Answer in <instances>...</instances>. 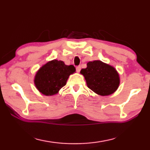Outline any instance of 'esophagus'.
Here are the masks:
<instances>
[{
    "mask_svg": "<svg viewBox=\"0 0 150 150\" xmlns=\"http://www.w3.org/2000/svg\"><path fill=\"white\" fill-rule=\"evenodd\" d=\"M81 66L80 65H79V66H77V67H76V70H77V72H79L80 71V70H81Z\"/></svg>",
    "mask_w": 150,
    "mask_h": 150,
    "instance_id": "obj_1",
    "label": "esophagus"
}]
</instances>
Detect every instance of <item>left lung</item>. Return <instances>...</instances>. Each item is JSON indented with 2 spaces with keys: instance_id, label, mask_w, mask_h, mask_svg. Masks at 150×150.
<instances>
[{
  "instance_id": "8db88e82",
  "label": "left lung",
  "mask_w": 150,
  "mask_h": 150,
  "mask_svg": "<svg viewBox=\"0 0 150 150\" xmlns=\"http://www.w3.org/2000/svg\"><path fill=\"white\" fill-rule=\"evenodd\" d=\"M87 65V68L81 70V73L90 89L101 96L115 92L120 84V78L115 68L99 60L88 62Z\"/></svg>"
}]
</instances>
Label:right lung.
Returning a JSON list of instances; mask_svg holds the SVG:
<instances>
[{
    "instance_id": "add662e5",
    "label": "right lung",
    "mask_w": 150,
    "mask_h": 150,
    "mask_svg": "<svg viewBox=\"0 0 150 150\" xmlns=\"http://www.w3.org/2000/svg\"><path fill=\"white\" fill-rule=\"evenodd\" d=\"M75 71L73 65H66L62 61L52 60L43 65L36 73L35 85L43 95H55L66 85L69 75Z\"/></svg>"
}]
</instances>
